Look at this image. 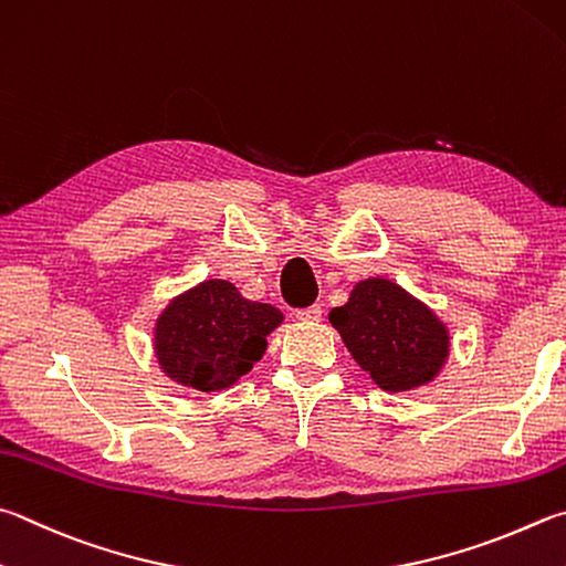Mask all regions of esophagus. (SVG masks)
I'll list each match as a JSON object with an SVG mask.
<instances>
[{"instance_id": "34e87169", "label": "esophagus", "mask_w": 566, "mask_h": 566, "mask_svg": "<svg viewBox=\"0 0 566 566\" xmlns=\"http://www.w3.org/2000/svg\"><path fill=\"white\" fill-rule=\"evenodd\" d=\"M296 318L306 324H314V322H322V306L312 304V306H304V310H296Z\"/></svg>"}]
</instances>
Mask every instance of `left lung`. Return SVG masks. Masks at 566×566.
I'll list each match as a JSON object with an SVG mask.
<instances>
[{
    "mask_svg": "<svg viewBox=\"0 0 566 566\" xmlns=\"http://www.w3.org/2000/svg\"><path fill=\"white\" fill-rule=\"evenodd\" d=\"M328 322L356 364L388 394L430 384L450 354L446 324L423 302L381 276L358 282L348 302L332 310Z\"/></svg>",
    "mask_w": 566,
    "mask_h": 566,
    "instance_id": "left-lung-1",
    "label": "left lung"
}]
</instances>
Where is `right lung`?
Returning a JSON list of instances; mask_svg holds the SVG:
<instances>
[{
  "instance_id": "obj_1",
  "label": "right lung",
  "mask_w": 566,
  "mask_h": 566,
  "mask_svg": "<svg viewBox=\"0 0 566 566\" xmlns=\"http://www.w3.org/2000/svg\"><path fill=\"white\" fill-rule=\"evenodd\" d=\"M282 318L272 304L244 300L230 282H200L158 316V364L180 386L205 394L230 388L260 361Z\"/></svg>"
}]
</instances>
